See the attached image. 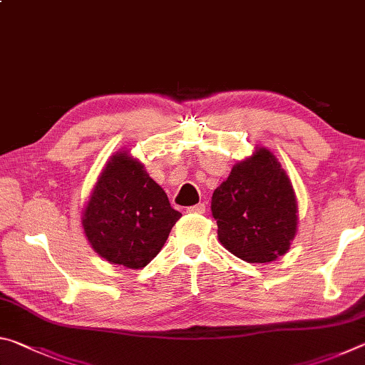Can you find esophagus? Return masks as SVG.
Here are the masks:
<instances>
[{
  "label": "esophagus",
  "mask_w": 365,
  "mask_h": 365,
  "mask_svg": "<svg viewBox=\"0 0 365 365\" xmlns=\"http://www.w3.org/2000/svg\"><path fill=\"white\" fill-rule=\"evenodd\" d=\"M187 212H190V214H205L206 212V205H205V202H200V205L190 206L187 209Z\"/></svg>",
  "instance_id": "obj_1"
}]
</instances>
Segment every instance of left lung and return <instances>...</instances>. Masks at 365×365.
Listing matches in <instances>:
<instances>
[{"mask_svg":"<svg viewBox=\"0 0 365 365\" xmlns=\"http://www.w3.org/2000/svg\"><path fill=\"white\" fill-rule=\"evenodd\" d=\"M217 237L233 256L251 264L285 255L298 232L293 185L275 154L257 146L232 168L212 193Z\"/></svg>","mask_w":365,"mask_h":365,"instance_id":"left-lung-1","label":"left lung"}]
</instances>
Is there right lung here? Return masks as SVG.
<instances>
[{"mask_svg":"<svg viewBox=\"0 0 365 365\" xmlns=\"http://www.w3.org/2000/svg\"><path fill=\"white\" fill-rule=\"evenodd\" d=\"M182 214L128 151L104 164L82 212L88 243L104 261L141 269L150 264Z\"/></svg>","mask_w":365,"mask_h":365,"instance_id":"obj_1","label":"right lung"}]
</instances>
